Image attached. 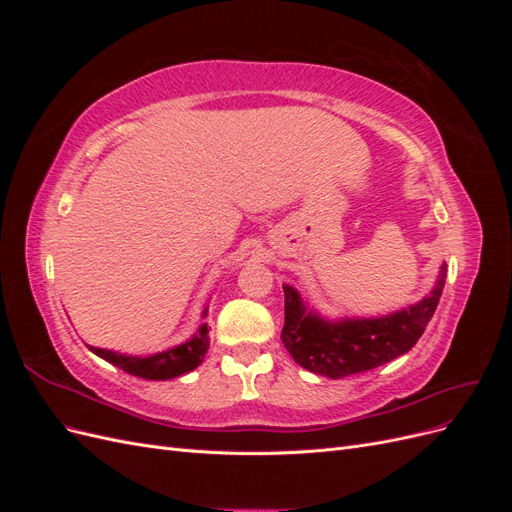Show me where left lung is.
<instances>
[{
	"mask_svg": "<svg viewBox=\"0 0 512 512\" xmlns=\"http://www.w3.org/2000/svg\"><path fill=\"white\" fill-rule=\"evenodd\" d=\"M446 265L429 297L391 316L329 322L309 312L299 292L284 286L282 344L301 367L333 380L361 374L412 350L440 303Z\"/></svg>",
	"mask_w": 512,
	"mask_h": 512,
	"instance_id": "obj_1",
	"label": "left lung"
}]
</instances>
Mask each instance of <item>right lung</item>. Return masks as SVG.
<instances>
[{
	"mask_svg": "<svg viewBox=\"0 0 512 512\" xmlns=\"http://www.w3.org/2000/svg\"><path fill=\"white\" fill-rule=\"evenodd\" d=\"M207 324L198 329V333L181 346L170 348L166 352H158L153 356H123L111 350L102 348H89L94 350L104 361L113 363L115 367L128 371V374L145 380H170L181 374H188V371L196 369L205 359V352L209 348V337H207Z\"/></svg>",
	"mask_w": 512,
	"mask_h": 512,
	"instance_id": "right-lung-1",
	"label": "right lung"
}]
</instances>
